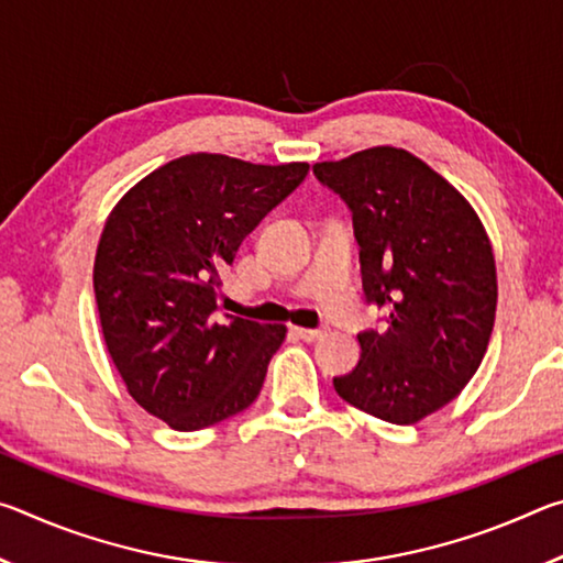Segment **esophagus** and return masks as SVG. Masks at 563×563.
<instances>
[{"instance_id":"esophagus-1","label":"esophagus","mask_w":563,"mask_h":563,"mask_svg":"<svg viewBox=\"0 0 563 563\" xmlns=\"http://www.w3.org/2000/svg\"><path fill=\"white\" fill-rule=\"evenodd\" d=\"M292 332L300 340H305V342H316V340H320L322 335H325V332H322V330H310V328H292Z\"/></svg>"}]
</instances>
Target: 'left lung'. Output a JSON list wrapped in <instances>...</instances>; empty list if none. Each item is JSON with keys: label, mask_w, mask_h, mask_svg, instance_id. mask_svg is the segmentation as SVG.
<instances>
[{"label": "left lung", "mask_w": 563, "mask_h": 563, "mask_svg": "<svg viewBox=\"0 0 563 563\" xmlns=\"http://www.w3.org/2000/svg\"><path fill=\"white\" fill-rule=\"evenodd\" d=\"M352 213L362 290L385 310L360 332L355 369L332 379L362 412L415 424L462 393L487 352L497 268L487 231L452 184L405 148L312 166Z\"/></svg>", "instance_id": "left-lung-1"}]
</instances>
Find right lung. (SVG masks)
Instances as JSON below:
<instances>
[{
	"label": "right lung",
	"instance_id": "obj_1",
	"mask_svg": "<svg viewBox=\"0 0 563 563\" xmlns=\"http://www.w3.org/2000/svg\"><path fill=\"white\" fill-rule=\"evenodd\" d=\"M308 164L190 154L139 180L113 208L93 261L101 332L129 395L178 432L258 397L285 325L216 318L221 273Z\"/></svg>",
	"mask_w": 563,
	"mask_h": 563
}]
</instances>
